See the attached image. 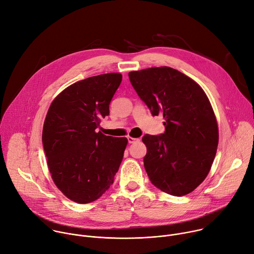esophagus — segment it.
<instances>
[{
  "mask_svg": "<svg viewBox=\"0 0 254 254\" xmlns=\"http://www.w3.org/2000/svg\"><path fill=\"white\" fill-rule=\"evenodd\" d=\"M127 141L129 144H133L135 142H139V139H135V137H131V136H127Z\"/></svg>",
  "mask_w": 254,
  "mask_h": 254,
  "instance_id": "esophagus-1",
  "label": "esophagus"
}]
</instances>
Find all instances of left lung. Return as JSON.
<instances>
[{
	"mask_svg": "<svg viewBox=\"0 0 254 254\" xmlns=\"http://www.w3.org/2000/svg\"><path fill=\"white\" fill-rule=\"evenodd\" d=\"M153 117L163 115L164 133L145 134L146 172L156 188L174 195L195 190L209 174L219 131L209 98L192 79L169 66L128 73Z\"/></svg>",
	"mask_w": 254,
	"mask_h": 254,
	"instance_id": "obj_1",
	"label": "left lung"
}]
</instances>
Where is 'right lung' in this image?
Listing matches in <instances>:
<instances>
[{
  "label": "right lung",
  "instance_id": "obj_1",
  "mask_svg": "<svg viewBox=\"0 0 254 254\" xmlns=\"http://www.w3.org/2000/svg\"><path fill=\"white\" fill-rule=\"evenodd\" d=\"M122 80V74L109 73L68 86L55 98L45 118L42 144L50 172L58 189L75 202L99 198L123 161L127 137L96 131L109 114Z\"/></svg>",
  "mask_w": 254,
  "mask_h": 254
}]
</instances>
